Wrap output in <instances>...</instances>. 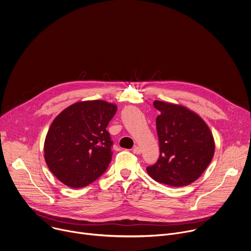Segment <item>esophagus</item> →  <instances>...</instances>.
I'll return each instance as SVG.
<instances>
[{
    "label": "esophagus",
    "mask_w": 251,
    "mask_h": 251,
    "mask_svg": "<svg viewBox=\"0 0 251 251\" xmlns=\"http://www.w3.org/2000/svg\"><path fill=\"white\" fill-rule=\"evenodd\" d=\"M133 152H134L135 154H141L142 150H141V148H139V147L135 146V147H134V149H133Z\"/></svg>",
    "instance_id": "esophagus-1"
}]
</instances>
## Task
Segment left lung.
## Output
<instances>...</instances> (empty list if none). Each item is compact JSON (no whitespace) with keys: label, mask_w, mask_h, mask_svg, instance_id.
<instances>
[{"label":"left lung","mask_w":251,"mask_h":251,"mask_svg":"<svg viewBox=\"0 0 251 251\" xmlns=\"http://www.w3.org/2000/svg\"><path fill=\"white\" fill-rule=\"evenodd\" d=\"M160 111L156 130L160 155L155 164L147 167L156 182L184 187L198 180L211 162L215 143L204 120L186 106L154 100Z\"/></svg>","instance_id":"8db88e82"}]
</instances>
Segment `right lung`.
Returning <instances> with one entry per match:
<instances>
[{
  "label": "right lung",
  "instance_id": "add662e5",
  "mask_svg": "<svg viewBox=\"0 0 251 251\" xmlns=\"http://www.w3.org/2000/svg\"><path fill=\"white\" fill-rule=\"evenodd\" d=\"M117 106L105 100L75 102L50 124L44 156L50 172L69 188L79 189L100 177L111 161L112 141L106 131Z\"/></svg>",
  "mask_w": 251,
  "mask_h": 251
}]
</instances>
